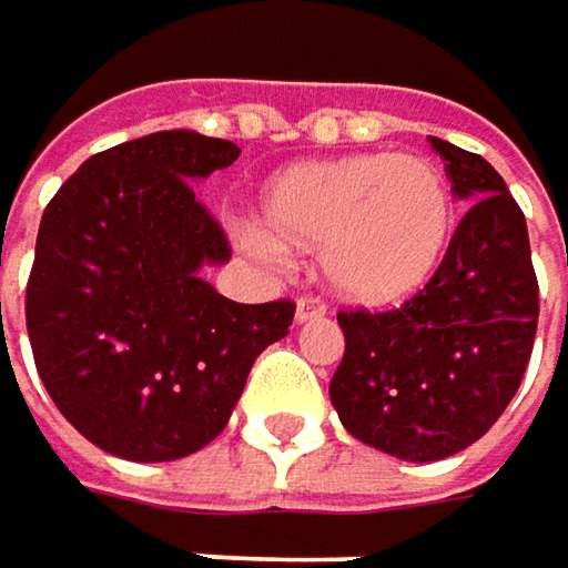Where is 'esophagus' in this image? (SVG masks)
<instances>
[{"label":"esophagus","mask_w":568,"mask_h":568,"mask_svg":"<svg viewBox=\"0 0 568 568\" xmlns=\"http://www.w3.org/2000/svg\"><path fill=\"white\" fill-rule=\"evenodd\" d=\"M325 312H328V305H325L318 295H298V302H295V322H298V325H302V322L325 318Z\"/></svg>","instance_id":"obj_1"}]
</instances>
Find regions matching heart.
<instances>
[{
  "mask_svg": "<svg viewBox=\"0 0 568 568\" xmlns=\"http://www.w3.org/2000/svg\"><path fill=\"white\" fill-rule=\"evenodd\" d=\"M455 233V197L433 159L364 152L280 169L260 187L253 253H322L341 298L389 308L423 292Z\"/></svg>",
  "mask_w": 568,
  "mask_h": 568,
  "instance_id": "heart-1",
  "label": "heart"
}]
</instances>
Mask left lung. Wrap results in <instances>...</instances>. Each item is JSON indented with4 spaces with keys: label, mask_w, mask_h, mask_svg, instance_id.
<instances>
[{
    "label": "left lung",
    "mask_w": 568,
    "mask_h": 568,
    "mask_svg": "<svg viewBox=\"0 0 568 568\" xmlns=\"http://www.w3.org/2000/svg\"><path fill=\"white\" fill-rule=\"evenodd\" d=\"M429 142L471 207L423 292L337 315L344 357L328 387L344 429L403 462L448 458L488 433L524 381L540 318L527 221L504 179L475 152Z\"/></svg>",
    "instance_id": "1"
}]
</instances>
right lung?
I'll return each instance as SVG.
<instances>
[{
	"instance_id": "right-lung-1",
	"label": "right lung",
	"mask_w": 568,
	"mask_h": 568,
	"mask_svg": "<svg viewBox=\"0 0 568 568\" xmlns=\"http://www.w3.org/2000/svg\"><path fill=\"white\" fill-rule=\"evenodd\" d=\"M227 139L165 130L90 155L44 207L26 322L61 416L126 462H172L224 433L253 361L288 335V298L240 305L201 280L231 260L191 181Z\"/></svg>"
}]
</instances>
